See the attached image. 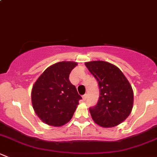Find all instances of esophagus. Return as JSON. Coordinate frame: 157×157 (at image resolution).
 <instances>
[{"label":"esophagus","instance_id":"obj_1","mask_svg":"<svg viewBox=\"0 0 157 157\" xmlns=\"http://www.w3.org/2000/svg\"><path fill=\"white\" fill-rule=\"evenodd\" d=\"M82 97H83V100H86V97H87V95H86V94H84V95H83V96H82Z\"/></svg>","mask_w":157,"mask_h":157}]
</instances>
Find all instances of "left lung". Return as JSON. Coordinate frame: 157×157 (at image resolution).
Listing matches in <instances>:
<instances>
[{
	"instance_id": "left-lung-1",
	"label": "left lung",
	"mask_w": 157,
	"mask_h": 157,
	"mask_svg": "<svg viewBox=\"0 0 157 157\" xmlns=\"http://www.w3.org/2000/svg\"><path fill=\"white\" fill-rule=\"evenodd\" d=\"M96 79L99 88L97 104L90 108L93 121L103 128L121 124L131 114L134 93L131 84L121 70L103 61L85 63Z\"/></svg>"
}]
</instances>
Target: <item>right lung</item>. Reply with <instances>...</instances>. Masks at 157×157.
<instances>
[{"mask_svg":"<svg viewBox=\"0 0 157 157\" xmlns=\"http://www.w3.org/2000/svg\"><path fill=\"white\" fill-rule=\"evenodd\" d=\"M77 65L74 61L52 64L37 79L31 93L35 112L45 124L60 127L71 119L82 99L69 75Z\"/></svg>","mask_w":157,"mask_h":157,"instance_id":"add662e5","label":"right lung"}]
</instances>
